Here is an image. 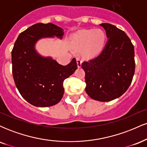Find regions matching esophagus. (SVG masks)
I'll list each match as a JSON object with an SVG mask.
<instances>
[{"instance_id":"34e87169","label":"esophagus","mask_w":147,"mask_h":147,"mask_svg":"<svg viewBox=\"0 0 147 147\" xmlns=\"http://www.w3.org/2000/svg\"><path fill=\"white\" fill-rule=\"evenodd\" d=\"M77 67H78V68H81V66H82V59H81L80 57H77Z\"/></svg>"}]
</instances>
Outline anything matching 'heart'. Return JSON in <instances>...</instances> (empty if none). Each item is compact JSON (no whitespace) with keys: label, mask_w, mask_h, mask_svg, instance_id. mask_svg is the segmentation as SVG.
<instances>
[{"label":"heart","mask_w":147,"mask_h":147,"mask_svg":"<svg viewBox=\"0 0 147 147\" xmlns=\"http://www.w3.org/2000/svg\"><path fill=\"white\" fill-rule=\"evenodd\" d=\"M106 40V34L101 29L82 30L72 35L70 38L72 47L77 50L86 46V52L88 54L100 51Z\"/></svg>","instance_id":"1"}]
</instances>
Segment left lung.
Returning <instances> with one entry per match:
<instances>
[{
  "mask_svg": "<svg viewBox=\"0 0 147 147\" xmlns=\"http://www.w3.org/2000/svg\"><path fill=\"white\" fill-rule=\"evenodd\" d=\"M109 38L98 57L82 63L86 92L99 102H109L129 88L135 72L134 46L126 34L116 26L102 23Z\"/></svg>",
  "mask_w": 147,
  "mask_h": 147,
  "instance_id": "left-lung-1",
  "label": "left lung"
}]
</instances>
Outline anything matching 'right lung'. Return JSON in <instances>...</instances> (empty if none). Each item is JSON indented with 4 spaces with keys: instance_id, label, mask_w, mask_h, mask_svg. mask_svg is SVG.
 Instances as JSON below:
<instances>
[{
    "instance_id": "right-lung-1",
    "label": "right lung",
    "mask_w": 147,
    "mask_h": 147,
    "mask_svg": "<svg viewBox=\"0 0 147 147\" xmlns=\"http://www.w3.org/2000/svg\"><path fill=\"white\" fill-rule=\"evenodd\" d=\"M63 30L52 23H38L18 35L11 51L12 74L22 97L36 107H48L61 101L64 94L63 81L77 69L72 59L66 65L51 57L42 56L36 44L42 38L62 39Z\"/></svg>"
}]
</instances>
